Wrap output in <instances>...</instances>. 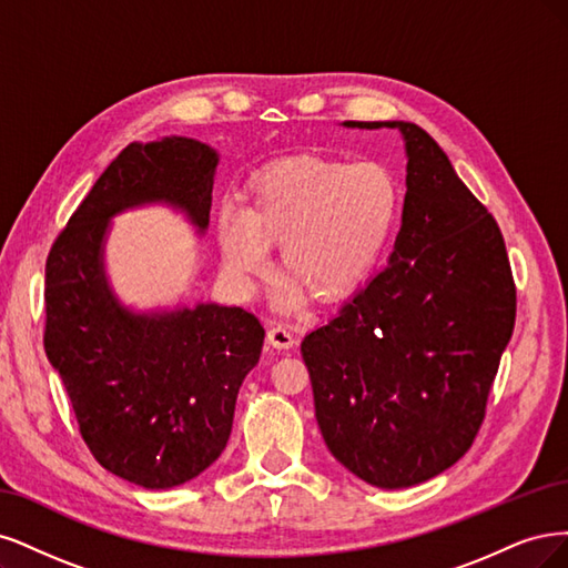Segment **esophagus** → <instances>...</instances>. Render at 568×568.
I'll list each match as a JSON object with an SVG mask.
<instances>
[{"label": "esophagus", "mask_w": 568, "mask_h": 568, "mask_svg": "<svg viewBox=\"0 0 568 568\" xmlns=\"http://www.w3.org/2000/svg\"><path fill=\"white\" fill-rule=\"evenodd\" d=\"M266 339L273 349H292V346H295V335H292L283 325H273L266 333Z\"/></svg>", "instance_id": "1"}]
</instances>
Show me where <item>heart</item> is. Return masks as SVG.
I'll use <instances>...</instances> for the list:
<instances>
[{
	"instance_id": "heart-1",
	"label": "heart",
	"mask_w": 568,
	"mask_h": 568,
	"mask_svg": "<svg viewBox=\"0 0 568 568\" xmlns=\"http://www.w3.org/2000/svg\"><path fill=\"white\" fill-rule=\"evenodd\" d=\"M398 205V181L377 160H278L252 181L243 212L219 214L224 271L237 290H247L266 271V247L281 245V276L311 300L335 302L379 260Z\"/></svg>"
}]
</instances>
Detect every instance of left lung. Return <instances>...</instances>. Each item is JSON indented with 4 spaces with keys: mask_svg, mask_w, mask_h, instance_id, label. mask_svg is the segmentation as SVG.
Returning a JSON list of instances; mask_svg holds the SVG:
<instances>
[{
    "mask_svg": "<svg viewBox=\"0 0 568 568\" xmlns=\"http://www.w3.org/2000/svg\"><path fill=\"white\" fill-rule=\"evenodd\" d=\"M400 231L389 264L302 342L321 434L337 460L379 488L442 474L471 448L517 287L493 214L413 122Z\"/></svg>",
    "mask_w": 568,
    "mask_h": 568,
    "instance_id": "8db88e82",
    "label": "left lung"
}]
</instances>
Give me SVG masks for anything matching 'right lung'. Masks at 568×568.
<instances>
[{"label": "right lung", "mask_w": 568, "mask_h": 568, "mask_svg": "<svg viewBox=\"0 0 568 568\" xmlns=\"http://www.w3.org/2000/svg\"><path fill=\"white\" fill-rule=\"evenodd\" d=\"M214 168L216 153L193 139L130 143L47 257L44 352L97 463L143 488L186 484L222 455L264 327L250 311L219 304L130 314L105 285L101 241L113 214L155 200L205 229Z\"/></svg>", "instance_id": "add662e5"}]
</instances>
